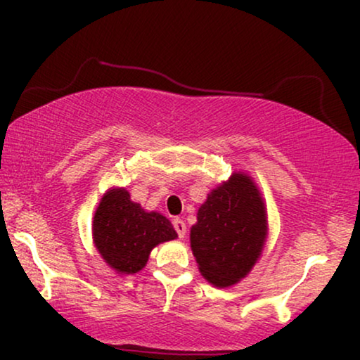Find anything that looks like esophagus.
Masks as SVG:
<instances>
[{"mask_svg": "<svg viewBox=\"0 0 360 360\" xmlns=\"http://www.w3.org/2000/svg\"><path fill=\"white\" fill-rule=\"evenodd\" d=\"M174 228H175V231H176V234H179V238H181L184 239L185 238V234H186V224H185V221L184 219H174Z\"/></svg>", "mask_w": 360, "mask_h": 360, "instance_id": "obj_1", "label": "esophagus"}]
</instances>
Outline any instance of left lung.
Instances as JSON below:
<instances>
[{"mask_svg": "<svg viewBox=\"0 0 360 360\" xmlns=\"http://www.w3.org/2000/svg\"><path fill=\"white\" fill-rule=\"evenodd\" d=\"M269 236L267 208L257 184L234 172L206 196L190 229L200 274L218 288L239 283L262 255Z\"/></svg>", "mask_w": 360, "mask_h": 360, "instance_id": "obj_1", "label": "left lung"}]
</instances>
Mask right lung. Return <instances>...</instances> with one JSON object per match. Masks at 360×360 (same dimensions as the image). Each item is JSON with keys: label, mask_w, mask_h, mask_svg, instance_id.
Masks as SVG:
<instances>
[{"label": "right lung", "mask_w": 360, "mask_h": 360, "mask_svg": "<svg viewBox=\"0 0 360 360\" xmlns=\"http://www.w3.org/2000/svg\"><path fill=\"white\" fill-rule=\"evenodd\" d=\"M91 234L98 254L120 275L137 274L146 267L155 245L179 238L164 214L146 211L120 186L103 195L91 221Z\"/></svg>", "instance_id": "1"}]
</instances>
